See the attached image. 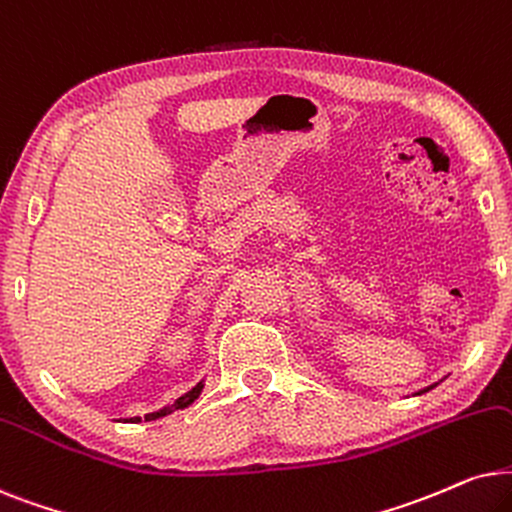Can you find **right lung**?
Instances as JSON below:
<instances>
[{
  "instance_id": "right-lung-1",
  "label": "right lung",
  "mask_w": 512,
  "mask_h": 512,
  "mask_svg": "<svg viewBox=\"0 0 512 512\" xmlns=\"http://www.w3.org/2000/svg\"><path fill=\"white\" fill-rule=\"evenodd\" d=\"M201 388H203L201 384H196V386L192 388V391H189V393H185V395H182V398H177V400H175V403H173V405H170V407H163V410H159V412H152V414H147V417H145V421H152V419L166 417V414H170V412H173V410H185V407H187V405H192V403H194V400H196V398H199ZM133 421H140V417H135Z\"/></svg>"
}]
</instances>
